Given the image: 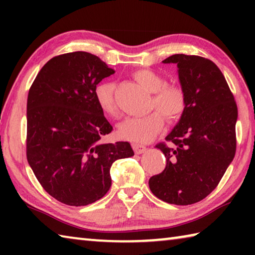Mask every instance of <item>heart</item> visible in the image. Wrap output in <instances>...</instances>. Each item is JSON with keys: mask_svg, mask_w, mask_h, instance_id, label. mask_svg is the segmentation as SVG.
<instances>
[{"mask_svg": "<svg viewBox=\"0 0 255 255\" xmlns=\"http://www.w3.org/2000/svg\"><path fill=\"white\" fill-rule=\"evenodd\" d=\"M159 109L163 112H167V114H180L181 109H182V105H181V99L178 94H174L169 92L166 94H163L161 101L158 103Z\"/></svg>", "mask_w": 255, "mask_h": 255, "instance_id": "1", "label": "heart"}]
</instances>
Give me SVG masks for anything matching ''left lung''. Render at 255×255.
I'll return each instance as SVG.
<instances>
[{
    "mask_svg": "<svg viewBox=\"0 0 255 255\" xmlns=\"http://www.w3.org/2000/svg\"><path fill=\"white\" fill-rule=\"evenodd\" d=\"M115 73L96 55L74 51L47 62L30 86L27 159L41 187L68 206L106 196L110 167L133 155L128 141L109 143L97 85Z\"/></svg>",
    "mask_w": 255,
    "mask_h": 255,
    "instance_id": "left-lung-1",
    "label": "left lung"
}]
</instances>
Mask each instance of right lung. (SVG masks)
<instances>
[{
	"label": "right lung",
	"instance_id": "add662e5",
	"mask_svg": "<svg viewBox=\"0 0 255 255\" xmlns=\"http://www.w3.org/2000/svg\"><path fill=\"white\" fill-rule=\"evenodd\" d=\"M163 63L176 67L184 109L165 141L156 145L166 165L148 184L167 204L192 205L215 190L234 158L237 107L223 73L210 59L176 54Z\"/></svg>",
	"mask_w": 255,
	"mask_h": 255
}]
</instances>
